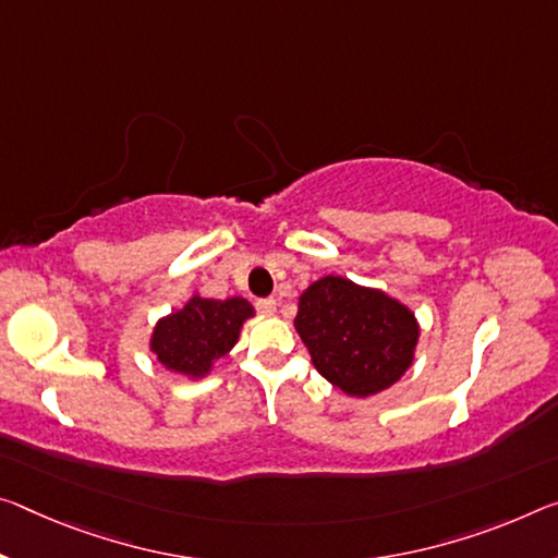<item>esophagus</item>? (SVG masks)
<instances>
[{
  "label": "esophagus",
  "mask_w": 558,
  "mask_h": 558,
  "mask_svg": "<svg viewBox=\"0 0 558 558\" xmlns=\"http://www.w3.org/2000/svg\"><path fill=\"white\" fill-rule=\"evenodd\" d=\"M276 298H260V300H255V307H258L260 313H265V315H270V313H276Z\"/></svg>",
  "instance_id": "obj_1"
}]
</instances>
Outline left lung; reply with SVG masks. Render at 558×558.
<instances>
[{
	"label": "left lung",
	"instance_id": "1",
	"mask_svg": "<svg viewBox=\"0 0 558 558\" xmlns=\"http://www.w3.org/2000/svg\"><path fill=\"white\" fill-rule=\"evenodd\" d=\"M295 330L317 373L350 397L392 387L412 365L420 340L410 307L342 276L315 280L300 295Z\"/></svg>",
	"mask_w": 558,
	"mask_h": 558
}]
</instances>
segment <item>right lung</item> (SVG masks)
Returning <instances> with one entry per match:
<instances>
[{
    "mask_svg": "<svg viewBox=\"0 0 558 558\" xmlns=\"http://www.w3.org/2000/svg\"><path fill=\"white\" fill-rule=\"evenodd\" d=\"M255 311L245 298L214 300L193 295L181 311L161 317L151 335V352L171 373L206 377L233 350L241 327Z\"/></svg>",
    "mask_w": 558,
    "mask_h": 558,
    "instance_id": "1",
    "label": "right lung"
}]
</instances>
